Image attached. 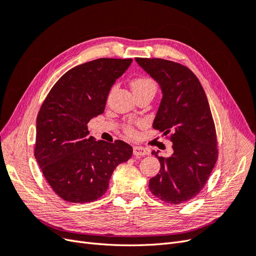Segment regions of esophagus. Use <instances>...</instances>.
Here are the masks:
<instances>
[{
    "label": "esophagus",
    "instance_id": "obj_1",
    "mask_svg": "<svg viewBox=\"0 0 256 256\" xmlns=\"http://www.w3.org/2000/svg\"><path fill=\"white\" fill-rule=\"evenodd\" d=\"M134 154L136 157H142L145 156V154H148V150L145 147L142 146H134Z\"/></svg>",
    "mask_w": 256,
    "mask_h": 256
}]
</instances>
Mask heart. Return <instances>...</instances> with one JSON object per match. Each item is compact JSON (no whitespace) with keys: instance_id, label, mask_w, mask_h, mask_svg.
Returning a JSON list of instances; mask_svg holds the SVG:
<instances>
[{"instance_id":"heart-1","label":"heart","mask_w":256,"mask_h":256,"mask_svg":"<svg viewBox=\"0 0 256 256\" xmlns=\"http://www.w3.org/2000/svg\"><path fill=\"white\" fill-rule=\"evenodd\" d=\"M131 88H132L134 95L142 94V92H152L154 94L156 92V82H154L150 76H136L134 79L131 81ZM140 125V122H130L126 124L125 127H124V130L128 136H136V126Z\"/></svg>"}]
</instances>
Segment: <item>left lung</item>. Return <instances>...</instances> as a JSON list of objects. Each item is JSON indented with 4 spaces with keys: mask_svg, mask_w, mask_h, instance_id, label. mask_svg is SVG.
Returning a JSON list of instances; mask_svg holds the SVG:
<instances>
[{
    "mask_svg": "<svg viewBox=\"0 0 256 256\" xmlns=\"http://www.w3.org/2000/svg\"><path fill=\"white\" fill-rule=\"evenodd\" d=\"M136 60L160 85L164 96L152 127L173 143L171 157L152 152L161 168L150 180V190L166 203H184L204 188L218 159L210 106L202 85L188 67L164 58Z\"/></svg>",
    "mask_w": 256,
    "mask_h": 256,
    "instance_id": "obj_1",
    "label": "left lung"
}]
</instances>
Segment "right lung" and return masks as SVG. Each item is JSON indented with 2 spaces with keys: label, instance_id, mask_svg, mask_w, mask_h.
<instances>
[{
  "label": "right lung",
  "instance_id": "obj_1",
  "mask_svg": "<svg viewBox=\"0 0 256 256\" xmlns=\"http://www.w3.org/2000/svg\"><path fill=\"white\" fill-rule=\"evenodd\" d=\"M131 62L104 58L76 66L53 85L40 106L34 156L53 191L69 203L102 198L115 168L132 156L129 144L95 141L88 129Z\"/></svg>",
  "mask_w": 256,
  "mask_h": 256
}]
</instances>
